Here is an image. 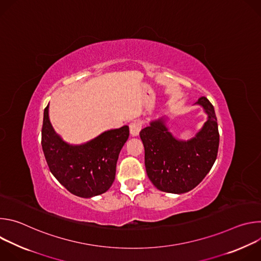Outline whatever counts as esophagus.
<instances>
[{
  "mask_svg": "<svg viewBox=\"0 0 261 261\" xmlns=\"http://www.w3.org/2000/svg\"><path fill=\"white\" fill-rule=\"evenodd\" d=\"M130 133L132 136H137L142 128V123L139 120H135L130 124Z\"/></svg>",
  "mask_w": 261,
  "mask_h": 261,
  "instance_id": "esophagus-1",
  "label": "esophagus"
}]
</instances>
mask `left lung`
Segmentation results:
<instances>
[{
	"label": "left lung",
	"mask_w": 261,
	"mask_h": 261,
	"mask_svg": "<svg viewBox=\"0 0 261 261\" xmlns=\"http://www.w3.org/2000/svg\"><path fill=\"white\" fill-rule=\"evenodd\" d=\"M208 118L202 129L188 141L175 139L163 120L154 121L139 133L144 146V164L148 178L163 192L185 193L204 178L214 165L219 148V131L213 104L200 97Z\"/></svg>",
	"instance_id": "left-lung-1"
}]
</instances>
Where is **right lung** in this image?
Listing matches in <instances>:
<instances>
[{
	"label": "right lung",
	"instance_id": "1",
	"mask_svg": "<svg viewBox=\"0 0 261 261\" xmlns=\"http://www.w3.org/2000/svg\"><path fill=\"white\" fill-rule=\"evenodd\" d=\"M41 134L44 157L55 177L72 194L90 198L106 192L113 185L129 127L106 131L82 145H70L54 131L47 105Z\"/></svg>",
	"mask_w": 261,
	"mask_h": 261
}]
</instances>
